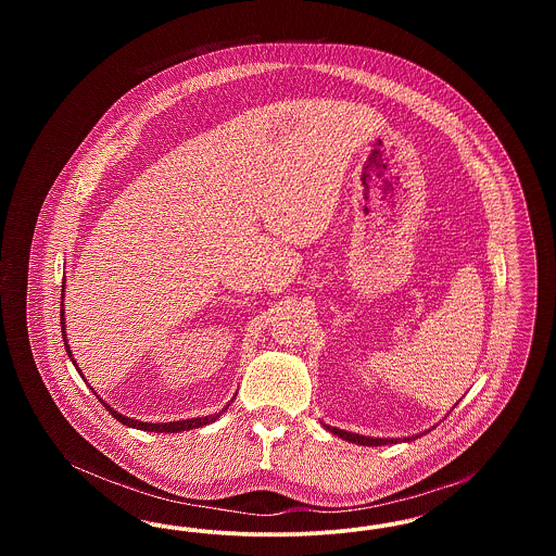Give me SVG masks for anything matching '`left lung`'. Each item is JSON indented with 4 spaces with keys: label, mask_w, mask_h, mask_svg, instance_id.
Masks as SVG:
<instances>
[{
    "label": "left lung",
    "mask_w": 556,
    "mask_h": 556,
    "mask_svg": "<svg viewBox=\"0 0 556 556\" xmlns=\"http://www.w3.org/2000/svg\"><path fill=\"white\" fill-rule=\"evenodd\" d=\"M325 429H329L333 435H338V438H342V440H348V442H352V444H361V446H388V444H397V442H413V440H417V438H421L424 433H417V435H408V438H370V435H361V433H352V431H344V429H338V427H331V425L323 424ZM427 431H431V429H427ZM425 431V433H427Z\"/></svg>",
    "instance_id": "left-lung-1"
}]
</instances>
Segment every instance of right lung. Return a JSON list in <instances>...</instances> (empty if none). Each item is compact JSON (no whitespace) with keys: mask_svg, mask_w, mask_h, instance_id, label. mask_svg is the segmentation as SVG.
Segmentation results:
<instances>
[{"mask_svg":"<svg viewBox=\"0 0 556 556\" xmlns=\"http://www.w3.org/2000/svg\"><path fill=\"white\" fill-rule=\"evenodd\" d=\"M62 298H64V286H62ZM60 325H62V340H64V345H66V352H68V356H71V361H73V365L77 367L79 370V375H83L79 369V365H77V361L73 358V352H71V345H68V340H66V325H64V300H62V304H60ZM85 379V377H83ZM96 394V392H93ZM100 402L106 406L108 410H110V415L118 421V424L127 425V427H132V429H141V431H154V433H179V431H187V429H198V427H204V425H211L212 421H216L227 408H229V404L223 408V410H218V413H214V415H208V417H198V419H186V421H170V424H146V421H137V419H131V417H125V415H121L118 410H114L110 404H106L102 397H100Z\"/></svg>","mask_w":556,"mask_h":556,"instance_id":"obj_1","label":"right lung"}]
</instances>
